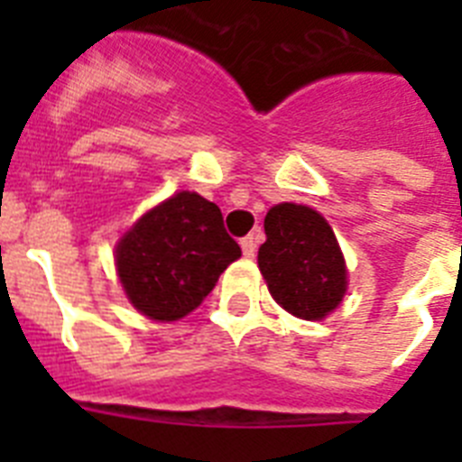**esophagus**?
Wrapping results in <instances>:
<instances>
[{"instance_id": "34e87169", "label": "esophagus", "mask_w": 462, "mask_h": 462, "mask_svg": "<svg viewBox=\"0 0 462 462\" xmlns=\"http://www.w3.org/2000/svg\"><path fill=\"white\" fill-rule=\"evenodd\" d=\"M256 236L250 234V236H245L243 240H240V247H243V254L247 256V259H252V256L256 254Z\"/></svg>"}]
</instances>
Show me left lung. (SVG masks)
<instances>
[{
	"mask_svg": "<svg viewBox=\"0 0 462 462\" xmlns=\"http://www.w3.org/2000/svg\"><path fill=\"white\" fill-rule=\"evenodd\" d=\"M263 228L259 271L271 296L298 319H324L346 291L345 256L333 228L319 212L298 203L273 206Z\"/></svg>",
	"mask_w": 462,
	"mask_h": 462,
	"instance_id": "8db88e82",
	"label": "left lung"
}]
</instances>
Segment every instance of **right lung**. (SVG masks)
<instances>
[{"mask_svg": "<svg viewBox=\"0 0 462 462\" xmlns=\"http://www.w3.org/2000/svg\"><path fill=\"white\" fill-rule=\"evenodd\" d=\"M238 256L222 210L196 191H178L122 236L116 266L138 312L154 321H175L203 303Z\"/></svg>", "mask_w": 462, "mask_h": 462, "instance_id": "right-lung-1", "label": "right lung"}]
</instances>
